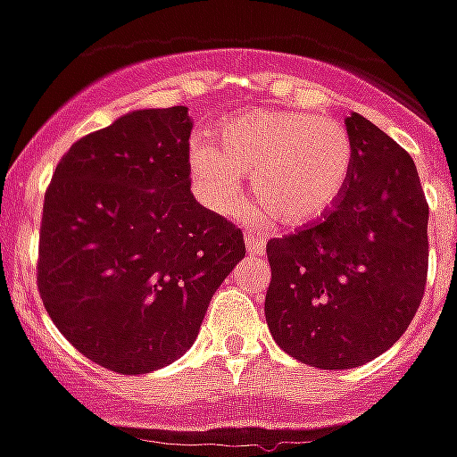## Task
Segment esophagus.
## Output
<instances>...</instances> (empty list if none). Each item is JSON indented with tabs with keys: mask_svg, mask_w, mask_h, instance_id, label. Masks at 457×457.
Returning a JSON list of instances; mask_svg holds the SVG:
<instances>
[{
	"mask_svg": "<svg viewBox=\"0 0 457 457\" xmlns=\"http://www.w3.org/2000/svg\"><path fill=\"white\" fill-rule=\"evenodd\" d=\"M263 249H265L263 237L246 232V251H249V253H253V256H258V253H263Z\"/></svg>",
	"mask_w": 457,
	"mask_h": 457,
	"instance_id": "34e87169",
	"label": "esophagus"
}]
</instances>
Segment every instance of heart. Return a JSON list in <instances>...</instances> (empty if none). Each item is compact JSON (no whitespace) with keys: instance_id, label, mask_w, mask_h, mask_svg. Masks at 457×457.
Instances as JSON below:
<instances>
[{"instance_id":"b5f03b06","label":"heart","mask_w":457,"mask_h":457,"mask_svg":"<svg viewBox=\"0 0 457 457\" xmlns=\"http://www.w3.org/2000/svg\"><path fill=\"white\" fill-rule=\"evenodd\" d=\"M189 175L199 199L235 213L244 172L258 204L282 225H311L337 206L353 170V139L339 120L303 111L253 109L189 142Z\"/></svg>"}]
</instances>
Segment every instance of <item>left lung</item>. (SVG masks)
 Returning <instances> with one entry per match:
<instances>
[{
    "label": "left lung",
    "mask_w": 457,
    "mask_h": 457,
    "mask_svg": "<svg viewBox=\"0 0 457 457\" xmlns=\"http://www.w3.org/2000/svg\"><path fill=\"white\" fill-rule=\"evenodd\" d=\"M346 130L353 170L332 213L268 242L272 339L320 370L358 368L394 346L427 282L429 206L415 161L361 113Z\"/></svg>",
    "instance_id": "8db88e82"
}]
</instances>
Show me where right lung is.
<instances>
[{
  "mask_svg": "<svg viewBox=\"0 0 457 457\" xmlns=\"http://www.w3.org/2000/svg\"><path fill=\"white\" fill-rule=\"evenodd\" d=\"M187 106L139 109L78 139L54 170L39 296L85 358L146 375L185 355L244 256L242 229L194 199Z\"/></svg>",
  "mask_w": 457,
  "mask_h": 457,
  "instance_id": "1",
  "label": "right lung"
}]
</instances>
